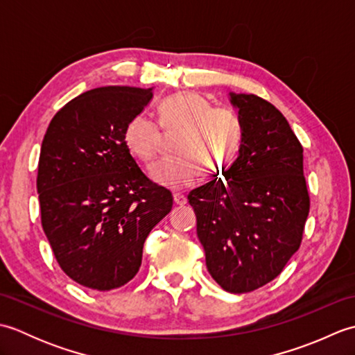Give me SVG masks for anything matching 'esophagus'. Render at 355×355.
I'll return each instance as SVG.
<instances>
[{"mask_svg": "<svg viewBox=\"0 0 355 355\" xmlns=\"http://www.w3.org/2000/svg\"><path fill=\"white\" fill-rule=\"evenodd\" d=\"M173 202H175V206H184L187 202V198L183 193H173Z\"/></svg>", "mask_w": 355, "mask_h": 355, "instance_id": "34e87169", "label": "esophagus"}]
</instances>
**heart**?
Segmentation results:
<instances>
[{
    "mask_svg": "<svg viewBox=\"0 0 355 355\" xmlns=\"http://www.w3.org/2000/svg\"><path fill=\"white\" fill-rule=\"evenodd\" d=\"M160 125L168 134L182 132L175 154L149 168L157 184L168 189H184L207 173L221 177L230 169L243 146L244 123L239 112L221 105L212 107L205 96L193 92L171 94L158 105ZM125 145L141 162L155 157L162 130L154 119L135 114L125 128Z\"/></svg>",
    "mask_w": 355,
    "mask_h": 355,
    "instance_id": "1",
    "label": "heart"
}]
</instances>
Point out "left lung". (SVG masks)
Masks as SVG:
<instances>
[{
	"label": "left lung",
	"instance_id": "obj_1",
	"mask_svg": "<svg viewBox=\"0 0 355 355\" xmlns=\"http://www.w3.org/2000/svg\"><path fill=\"white\" fill-rule=\"evenodd\" d=\"M244 123L238 158L187 200L210 276L229 293L273 281L299 250L310 197L304 148L282 112L254 94L229 93Z\"/></svg>",
	"mask_w": 355,
	"mask_h": 355
}]
</instances>
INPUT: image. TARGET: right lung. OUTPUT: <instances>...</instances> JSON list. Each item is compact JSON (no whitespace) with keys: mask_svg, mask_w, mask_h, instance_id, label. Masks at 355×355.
Returning a JSON list of instances; mask_svg holds the SVG:
<instances>
[{"mask_svg":"<svg viewBox=\"0 0 355 355\" xmlns=\"http://www.w3.org/2000/svg\"><path fill=\"white\" fill-rule=\"evenodd\" d=\"M153 89H89L59 110L44 135L36 178L42 229L64 273L87 288L130 282L149 232L172 209V193L141 172L123 139Z\"/></svg>","mask_w":355,"mask_h":355,"instance_id":"add662e5","label":"right lung"}]
</instances>
